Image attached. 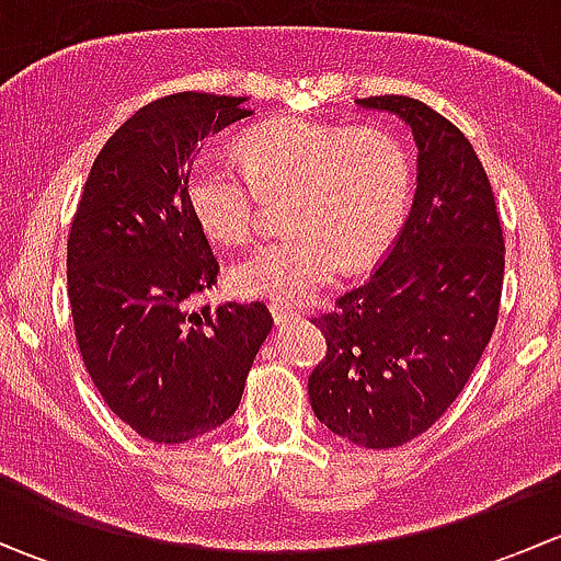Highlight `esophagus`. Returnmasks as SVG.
Returning <instances> with one entry per match:
<instances>
[{"instance_id": "1", "label": "esophagus", "mask_w": 561, "mask_h": 561, "mask_svg": "<svg viewBox=\"0 0 561 561\" xmlns=\"http://www.w3.org/2000/svg\"><path fill=\"white\" fill-rule=\"evenodd\" d=\"M271 317H274L276 325H287V322L293 320H301V314L293 312V309L287 307H279V304H271Z\"/></svg>"}]
</instances>
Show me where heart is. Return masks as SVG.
Returning <instances> with one entry per match:
<instances>
[{
	"label": "heart",
	"mask_w": 561,
	"mask_h": 561,
	"mask_svg": "<svg viewBox=\"0 0 561 561\" xmlns=\"http://www.w3.org/2000/svg\"><path fill=\"white\" fill-rule=\"evenodd\" d=\"M241 165L201 154L186 171L192 214L225 244L252 241L263 197H287L285 239L254 249L230 271L239 296L309 301L342 268H364L386 252L410 201V160L375 127L282 118L241 138Z\"/></svg>",
	"instance_id": "1"
}]
</instances>
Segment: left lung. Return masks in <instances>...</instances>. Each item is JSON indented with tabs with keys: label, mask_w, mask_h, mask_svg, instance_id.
<instances>
[{
	"label": "left lung",
	"mask_w": 561,
	"mask_h": 561,
	"mask_svg": "<svg viewBox=\"0 0 561 561\" xmlns=\"http://www.w3.org/2000/svg\"><path fill=\"white\" fill-rule=\"evenodd\" d=\"M358 105L410 124L417 190L375 274L312 320L325 358L309 401L333 434L386 450L432 428L472 377L500 314L505 239L489 175L456 124L401 94Z\"/></svg>",
	"instance_id": "8db88e82"
}]
</instances>
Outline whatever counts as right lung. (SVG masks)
<instances>
[{
  "mask_svg": "<svg viewBox=\"0 0 561 561\" xmlns=\"http://www.w3.org/2000/svg\"><path fill=\"white\" fill-rule=\"evenodd\" d=\"M244 98L179 92L144 105L107 138L67 239V293L94 388L151 443H186L239 410L265 304L192 309L219 263L186 201L190 160L247 118Z\"/></svg>",
  "mask_w": 561,
  "mask_h": 561,
  "instance_id": "add662e5",
  "label": "right lung"
}]
</instances>
